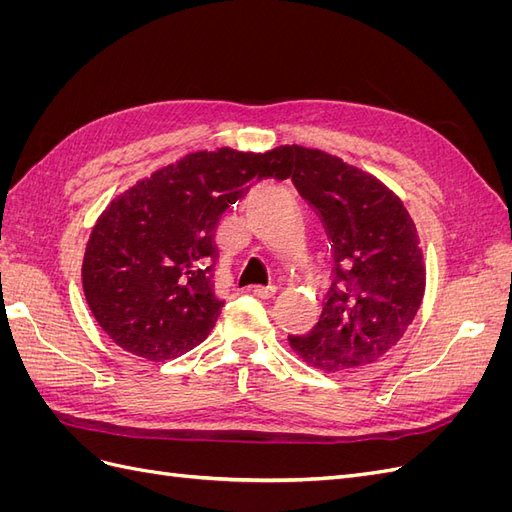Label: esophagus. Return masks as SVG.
<instances>
[{
    "instance_id": "esophagus-1",
    "label": "esophagus",
    "mask_w": 512,
    "mask_h": 512,
    "mask_svg": "<svg viewBox=\"0 0 512 512\" xmlns=\"http://www.w3.org/2000/svg\"><path fill=\"white\" fill-rule=\"evenodd\" d=\"M275 292H277V288L273 284H269V286H254V294H256L258 299H271V297H275Z\"/></svg>"
}]
</instances>
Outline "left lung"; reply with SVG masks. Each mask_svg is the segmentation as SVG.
I'll list each match as a JSON object with an SVG mask.
<instances>
[{
  "instance_id": "8db88e82",
  "label": "left lung",
  "mask_w": 512,
  "mask_h": 512,
  "mask_svg": "<svg viewBox=\"0 0 512 512\" xmlns=\"http://www.w3.org/2000/svg\"><path fill=\"white\" fill-rule=\"evenodd\" d=\"M292 153L294 188L331 241L333 282L316 327L288 342L307 365L342 374L404 337L425 294L423 250L408 209L380 179L327 151Z\"/></svg>"
}]
</instances>
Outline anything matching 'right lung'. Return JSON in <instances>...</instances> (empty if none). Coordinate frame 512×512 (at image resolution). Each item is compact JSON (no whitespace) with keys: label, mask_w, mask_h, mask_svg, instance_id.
<instances>
[{"label":"right lung","mask_w":512,"mask_h":512,"mask_svg":"<svg viewBox=\"0 0 512 512\" xmlns=\"http://www.w3.org/2000/svg\"><path fill=\"white\" fill-rule=\"evenodd\" d=\"M290 173L288 145L220 147L188 153L113 198L83 258L85 299L106 335L147 361L205 342L224 307L213 290L215 226L254 183Z\"/></svg>","instance_id":"1"}]
</instances>
